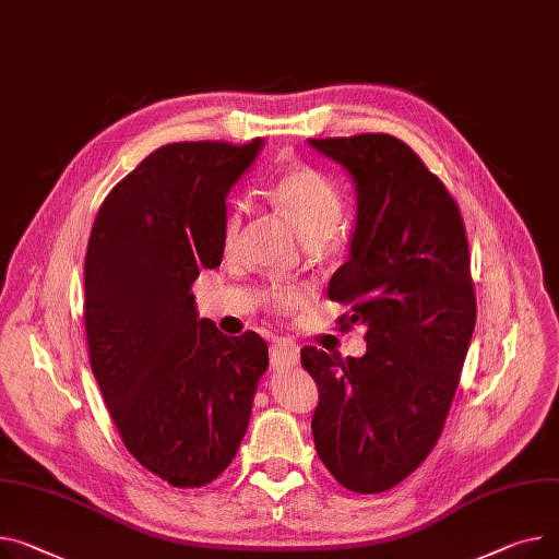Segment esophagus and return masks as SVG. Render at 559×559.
<instances>
[{"label": "esophagus", "mask_w": 559, "mask_h": 559, "mask_svg": "<svg viewBox=\"0 0 559 559\" xmlns=\"http://www.w3.org/2000/svg\"><path fill=\"white\" fill-rule=\"evenodd\" d=\"M299 364V346L292 340H274L272 342V366L276 368H289Z\"/></svg>", "instance_id": "esophagus-1"}]
</instances>
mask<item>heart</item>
Masks as SVG:
<instances>
[{"label":"heart","instance_id":"obj_1","mask_svg":"<svg viewBox=\"0 0 559 559\" xmlns=\"http://www.w3.org/2000/svg\"><path fill=\"white\" fill-rule=\"evenodd\" d=\"M270 198L274 206L292 219L306 240L319 242L332 236L344 215V193L337 181L330 179L319 168L308 164L292 166L278 175ZM245 225V204L236 202L222 225V242L234 249L240 240ZM301 301V292L292 287H276L270 294V306L276 310H289Z\"/></svg>","mask_w":559,"mask_h":559}]
</instances>
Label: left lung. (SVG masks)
Segmentation results:
<instances>
[{"mask_svg":"<svg viewBox=\"0 0 559 559\" xmlns=\"http://www.w3.org/2000/svg\"><path fill=\"white\" fill-rule=\"evenodd\" d=\"M310 145L355 183L350 251L328 296L350 306L342 330L366 328L361 357L301 350L319 386L314 448L344 488L376 495L429 456L450 414L476 323L467 236L454 198L404 141Z\"/></svg>","mask_w":559,"mask_h":559,"instance_id":"1","label":"left lung"}]
</instances>
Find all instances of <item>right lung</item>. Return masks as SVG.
<instances>
[{"label":"right lung","instance_id":"obj_1","mask_svg":"<svg viewBox=\"0 0 559 559\" xmlns=\"http://www.w3.org/2000/svg\"><path fill=\"white\" fill-rule=\"evenodd\" d=\"M265 141L168 143L103 200L85 255L92 373L128 452L173 488L225 472L249 425L267 344L200 319L191 285L222 263L231 186Z\"/></svg>","mask_w":559,"mask_h":559}]
</instances>
